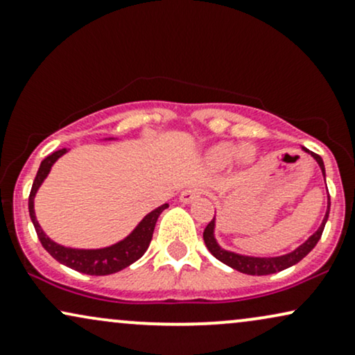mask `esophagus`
Segmentation results:
<instances>
[{
  "label": "esophagus",
  "mask_w": 355,
  "mask_h": 355,
  "mask_svg": "<svg viewBox=\"0 0 355 355\" xmlns=\"http://www.w3.org/2000/svg\"><path fill=\"white\" fill-rule=\"evenodd\" d=\"M200 194H202V191H200L199 187H196V186L186 187V189L181 192V196H179V200H181V202H184V204H189L196 198H199Z\"/></svg>",
  "instance_id": "1"
}]
</instances>
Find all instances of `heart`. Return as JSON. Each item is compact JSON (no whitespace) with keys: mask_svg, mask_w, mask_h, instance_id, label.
<instances>
[{"mask_svg":"<svg viewBox=\"0 0 355 355\" xmlns=\"http://www.w3.org/2000/svg\"><path fill=\"white\" fill-rule=\"evenodd\" d=\"M209 161H211L212 166L216 168H225L234 163V161L242 159V161H250L253 157V150L250 146H239L235 143H218L214 144V146L207 153Z\"/></svg>","mask_w":355,"mask_h":355,"instance_id":"obj_1","label":"heart"}]
</instances>
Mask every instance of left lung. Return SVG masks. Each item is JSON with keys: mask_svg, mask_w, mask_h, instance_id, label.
Instances as JSON below:
<instances>
[{"mask_svg": "<svg viewBox=\"0 0 355 355\" xmlns=\"http://www.w3.org/2000/svg\"><path fill=\"white\" fill-rule=\"evenodd\" d=\"M306 153H309L314 159L318 161L319 168L322 171V176L326 179V169H324V163H322V157L316 155V153H311L309 150L303 148ZM329 209H331V198L327 196V211L326 216L322 218V224L319 225V229L314 232V234L309 237L303 245H300L296 250H293L286 255L282 257H247V255H239V253L224 250L220 245L217 243L216 237H214V229H216V217L209 222L207 227L204 230V242L207 250L212 253L217 260H220L222 263H225L230 268L240 271V273L245 275H253V277H261V275H271V273H278V271L290 268V266L296 265L298 261L303 260V258L308 255L309 252L316 247V243L321 239L322 230H324V225L327 222V217H329Z\"/></svg>", "mask_w": 355, "mask_h": 355, "instance_id": "1", "label": "left lung"}]
</instances>
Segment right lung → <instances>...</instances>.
<instances>
[{"mask_svg": "<svg viewBox=\"0 0 355 355\" xmlns=\"http://www.w3.org/2000/svg\"><path fill=\"white\" fill-rule=\"evenodd\" d=\"M65 153H67V150L64 148V150L54 151L52 155L44 157L41 166H39L36 179H34L33 182V187H31L29 216L31 220H33L34 229H36L37 237L41 240L42 247L46 248L59 263L69 266V268L80 271V273L85 275H95V277L116 273V271L123 270L131 263H135V261H137L138 258H141L143 253L148 250L153 239V232H155L157 217H159L161 212L168 207V204H163L161 207H157L153 212L148 214L128 237L121 240V242L112 245V247L97 248V250H78V248H67L52 242V240L44 234V230L41 229V225H39L36 218V214H34V196H36V192L39 187H41L44 179L49 174L52 164H54L60 156L65 155Z\"/></svg>", "mask_w": 355, "mask_h": 355, "instance_id": "right-lung-1", "label": "right lung"}]
</instances>
